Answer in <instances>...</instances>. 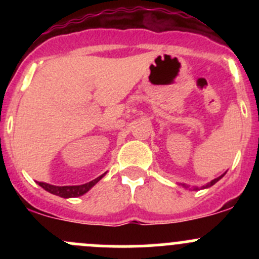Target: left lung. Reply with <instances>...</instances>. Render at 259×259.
<instances>
[{
	"mask_svg": "<svg viewBox=\"0 0 259 259\" xmlns=\"http://www.w3.org/2000/svg\"><path fill=\"white\" fill-rule=\"evenodd\" d=\"M223 177H224V174H223V176H221V177H219V178H215V179H214V180H211V182L209 183V184H207V185H205V187H203V188H209V187H211V185H213V184H215V183L218 182V180L221 179V178H223ZM195 189H197V188H195Z\"/></svg>",
	"mask_w": 259,
	"mask_h": 259,
	"instance_id": "obj_1",
	"label": "left lung"
}]
</instances>
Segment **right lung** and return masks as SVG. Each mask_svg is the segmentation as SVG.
<instances>
[{
    "mask_svg": "<svg viewBox=\"0 0 259 259\" xmlns=\"http://www.w3.org/2000/svg\"><path fill=\"white\" fill-rule=\"evenodd\" d=\"M105 174L100 176L99 178L91 180V182L86 183V184L82 185H65V187H56V185H51L48 184V183H44V182H37L40 187H42L44 189L48 190L49 193L55 195H59V197L62 198H75V197H80V195L85 194L86 192L91 189L96 183L99 182Z\"/></svg>",
    "mask_w": 259,
    "mask_h": 259,
    "instance_id": "obj_1",
    "label": "right lung"
}]
</instances>
